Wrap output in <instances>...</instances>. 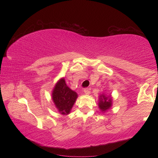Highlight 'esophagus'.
I'll list each match as a JSON object with an SVG mask.
<instances>
[{
  "label": "esophagus",
  "mask_w": 158,
  "mask_h": 158,
  "mask_svg": "<svg viewBox=\"0 0 158 158\" xmlns=\"http://www.w3.org/2000/svg\"><path fill=\"white\" fill-rule=\"evenodd\" d=\"M84 93L85 94H86V95H89L90 93V88H86V89H84Z\"/></svg>",
  "instance_id": "1"
}]
</instances>
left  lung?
I'll use <instances>...</instances> for the list:
<instances>
[{"label": "left lung", "mask_w": 158, "mask_h": 158, "mask_svg": "<svg viewBox=\"0 0 158 158\" xmlns=\"http://www.w3.org/2000/svg\"><path fill=\"white\" fill-rule=\"evenodd\" d=\"M111 106V97H106L105 95H100V102H99V107L101 111H105Z\"/></svg>", "instance_id": "1"}]
</instances>
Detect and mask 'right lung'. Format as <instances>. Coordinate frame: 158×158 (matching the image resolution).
I'll return each mask as SVG.
<instances>
[{
	"label": "right lung",
	"instance_id": "add662e5",
	"mask_svg": "<svg viewBox=\"0 0 158 158\" xmlns=\"http://www.w3.org/2000/svg\"><path fill=\"white\" fill-rule=\"evenodd\" d=\"M77 98L76 92L72 90L62 79L55 85L52 93V99L61 114H68Z\"/></svg>",
	"mask_w": 158,
	"mask_h": 158
}]
</instances>
